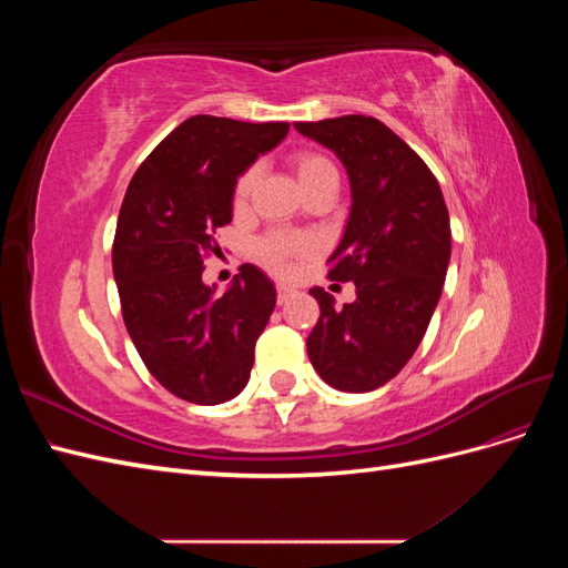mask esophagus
Listing matches in <instances>:
<instances>
[{"instance_id": "obj_1", "label": "esophagus", "mask_w": 568, "mask_h": 568, "mask_svg": "<svg viewBox=\"0 0 568 568\" xmlns=\"http://www.w3.org/2000/svg\"><path fill=\"white\" fill-rule=\"evenodd\" d=\"M291 296H294V288H288V286H277V303L282 305V303H286Z\"/></svg>"}]
</instances>
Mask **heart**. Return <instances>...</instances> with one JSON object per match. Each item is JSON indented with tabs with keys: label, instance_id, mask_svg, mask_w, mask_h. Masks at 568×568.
Masks as SVG:
<instances>
[{
	"label": "heart",
	"instance_id": "obj_1",
	"mask_svg": "<svg viewBox=\"0 0 568 568\" xmlns=\"http://www.w3.org/2000/svg\"><path fill=\"white\" fill-rule=\"evenodd\" d=\"M288 161L307 194L315 192L317 186L326 182H338V170L334 161L329 156H324L322 151L296 149L291 153ZM255 182H257L255 168H246L244 173L236 178L232 189L234 213H244L248 209ZM313 253H315V244L311 239L301 234H288V232H270L255 244L257 261H261L265 267H270L272 272H280V274H288L298 261H305V257H311Z\"/></svg>",
	"mask_w": 568,
	"mask_h": 568
}]
</instances>
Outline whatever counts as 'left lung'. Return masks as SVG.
<instances>
[{
    "label": "left lung",
    "instance_id": "left-lung-1",
    "mask_svg": "<svg viewBox=\"0 0 568 568\" xmlns=\"http://www.w3.org/2000/svg\"><path fill=\"white\" fill-rule=\"evenodd\" d=\"M329 146L351 178L353 205L326 277L355 282L357 298L336 311L311 288L320 320L307 355L322 379L346 393L388 384L415 355L450 263V215L440 184L398 134L372 115L294 123Z\"/></svg>",
    "mask_w": 568,
    "mask_h": 568
}]
</instances>
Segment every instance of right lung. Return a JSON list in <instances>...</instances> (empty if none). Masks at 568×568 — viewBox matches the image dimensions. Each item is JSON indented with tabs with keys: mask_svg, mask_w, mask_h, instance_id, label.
<instances>
[{
	"mask_svg": "<svg viewBox=\"0 0 568 568\" xmlns=\"http://www.w3.org/2000/svg\"><path fill=\"white\" fill-rule=\"evenodd\" d=\"M286 132L288 123L186 118L136 168L120 205L113 277L128 334L153 379L186 403H227L248 384L274 286L242 265L213 296L201 274L220 255L236 178Z\"/></svg>",
	"mask_w": 568,
	"mask_h": 568,
	"instance_id": "1",
	"label": "right lung"
}]
</instances>
